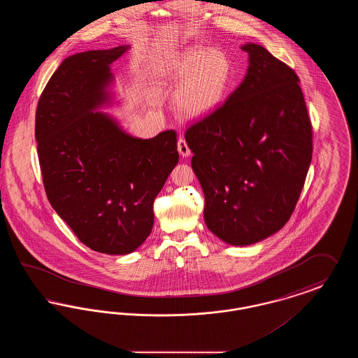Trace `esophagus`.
<instances>
[{
    "label": "esophagus",
    "instance_id": "esophagus-1",
    "mask_svg": "<svg viewBox=\"0 0 358 358\" xmlns=\"http://www.w3.org/2000/svg\"><path fill=\"white\" fill-rule=\"evenodd\" d=\"M177 150H178V153H180L181 157H189V155L192 154L190 149H189V146H187V141H185L184 138H180V139H178Z\"/></svg>",
    "mask_w": 358,
    "mask_h": 358
}]
</instances>
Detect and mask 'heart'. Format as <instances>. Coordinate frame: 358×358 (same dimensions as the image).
<instances>
[{
  "mask_svg": "<svg viewBox=\"0 0 358 358\" xmlns=\"http://www.w3.org/2000/svg\"><path fill=\"white\" fill-rule=\"evenodd\" d=\"M166 73L176 83L185 82L176 94L178 111L187 118H200L224 99L232 66L222 51L192 48L171 60Z\"/></svg>",
  "mask_w": 358,
  "mask_h": 358,
  "instance_id": "obj_1",
  "label": "heart"
}]
</instances>
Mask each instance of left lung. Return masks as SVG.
Masks as SVG:
<instances>
[{"instance_id": "8db88e82", "label": "left lung", "mask_w": 358, "mask_h": 358, "mask_svg": "<svg viewBox=\"0 0 358 358\" xmlns=\"http://www.w3.org/2000/svg\"><path fill=\"white\" fill-rule=\"evenodd\" d=\"M241 50L250 56L244 80L185 134L204 192L205 224L231 245H250L283 228L313 157L299 78L262 45Z\"/></svg>"}]
</instances>
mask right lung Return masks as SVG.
Wrapping results in <instances>:
<instances>
[{
	"instance_id": "1",
	"label": "right lung",
	"mask_w": 358,
	"mask_h": 358,
	"mask_svg": "<svg viewBox=\"0 0 358 358\" xmlns=\"http://www.w3.org/2000/svg\"><path fill=\"white\" fill-rule=\"evenodd\" d=\"M126 47L67 57L45 85L34 136L52 208L87 247L108 255L136 251L152 232L154 199L178 162L177 134H126L94 113L108 102L110 64Z\"/></svg>"
}]
</instances>
